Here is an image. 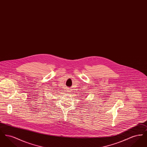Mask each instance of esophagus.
<instances>
[{
    "label": "esophagus",
    "instance_id": "1",
    "mask_svg": "<svg viewBox=\"0 0 147 147\" xmlns=\"http://www.w3.org/2000/svg\"><path fill=\"white\" fill-rule=\"evenodd\" d=\"M68 92H70V90H68Z\"/></svg>",
    "mask_w": 147,
    "mask_h": 147
}]
</instances>
